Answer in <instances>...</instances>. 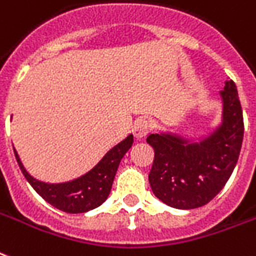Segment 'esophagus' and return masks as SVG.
Masks as SVG:
<instances>
[{
  "label": "esophagus",
  "instance_id": "34e87169",
  "mask_svg": "<svg viewBox=\"0 0 256 256\" xmlns=\"http://www.w3.org/2000/svg\"><path fill=\"white\" fill-rule=\"evenodd\" d=\"M149 128H150V124L148 120H136L134 126H132V134L136 136V140H141L144 136L149 132Z\"/></svg>",
  "mask_w": 256,
  "mask_h": 256
}]
</instances>
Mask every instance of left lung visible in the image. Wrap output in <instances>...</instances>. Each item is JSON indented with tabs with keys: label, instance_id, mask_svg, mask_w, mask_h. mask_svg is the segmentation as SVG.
<instances>
[{
	"label": "left lung",
	"instance_id": "1",
	"mask_svg": "<svg viewBox=\"0 0 256 256\" xmlns=\"http://www.w3.org/2000/svg\"><path fill=\"white\" fill-rule=\"evenodd\" d=\"M222 124L200 142L172 132L150 134L154 149L149 182L156 198L177 210L208 204L227 184L236 166L244 134L236 86L226 82Z\"/></svg>",
	"mask_w": 256,
	"mask_h": 256
}]
</instances>
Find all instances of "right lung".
Segmentation results:
<instances>
[{
	"label": "right lung",
	"instance_id": "1",
	"mask_svg": "<svg viewBox=\"0 0 256 256\" xmlns=\"http://www.w3.org/2000/svg\"><path fill=\"white\" fill-rule=\"evenodd\" d=\"M132 145V134H128L124 141H120L118 145L108 150L104 157L91 170L75 180L60 184H50L32 177L21 162L14 148L13 150L25 178L46 202L67 214H83L106 202L120 160L124 158V156L128 153Z\"/></svg>",
	"mask_w": 256,
	"mask_h": 256
}]
</instances>
